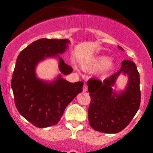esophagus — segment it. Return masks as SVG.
<instances>
[{
	"label": "esophagus",
	"mask_w": 153,
	"mask_h": 153,
	"mask_svg": "<svg viewBox=\"0 0 153 153\" xmlns=\"http://www.w3.org/2000/svg\"><path fill=\"white\" fill-rule=\"evenodd\" d=\"M83 92H86V91H87V85H86V84L83 85Z\"/></svg>",
	"instance_id": "34e87169"
}]
</instances>
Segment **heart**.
Returning <instances> with one entry per match:
<instances>
[{"instance_id":"b5f03b06","label":"heart","mask_w":153,"mask_h":153,"mask_svg":"<svg viewBox=\"0 0 153 153\" xmlns=\"http://www.w3.org/2000/svg\"><path fill=\"white\" fill-rule=\"evenodd\" d=\"M81 66L85 70H94L99 69L100 74L104 75L114 68L115 63L113 60H109L106 56L100 55L83 60Z\"/></svg>"}]
</instances>
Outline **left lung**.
Listing matches in <instances>:
<instances>
[{"mask_svg":"<svg viewBox=\"0 0 153 153\" xmlns=\"http://www.w3.org/2000/svg\"><path fill=\"white\" fill-rule=\"evenodd\" d=\"M120 50L123 51L121 47ZM128 76L126 89L117 93L111 87L117 78ZM140 74L134 62L123 60L119 71L103 81L90 79L87 82L90 101L88 119L90 126L104 133H117L129 125L137 113L141 100Z\"/></svg>","mask_w":153,"mask_h":153,"instance_id":"left-lung-1","label":"left lung"}]
</instances>
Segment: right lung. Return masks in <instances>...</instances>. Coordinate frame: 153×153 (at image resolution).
Here are the masks:
<instances>
[{
    "label": "right lung",
    "mask_w": 153,
    "mask_h": 153,
    "mask_svg": "<svg viewBox=\"0 0 153 153\" xmlns=\"http://www.w3.org/2000/svg\"><path fill=\"white\" fill-rule=\"evenodd\" d=\"M68 44L67 39L42 38L27 46L17 58L11 80L15 106L23 117L38 128L56 125L65 108L83 91V82L70 83L61 75L52 82L36 77V65L47 57L59 58V70L64 75L72 72V67L59 56Z\"/></svg>",
    "instance_id": "add662e5"
}]
</instances>
